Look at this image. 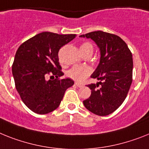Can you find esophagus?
I'll list each match as a JSON object with an SVG mask.
<instances>
[{
    "instance_id": "esophagus-1",
    "label": "esophagus",
    "mask_w": 149,
    "mask_h": 149,
    "mask_svg": "<svg viewBox=\"0 0 149 149\" xmlns=\"http://www.w3.org/2000/svg\"><path fill=\"white\" fill-rule=\"evenodd\" d=\"M75 85H76L77 86H78V87H82V85L81 84V83H79V82H75Z\"/></svg>"
}]
</instances>
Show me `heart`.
<instances>
[{
	"label": "heart",
	"instance_id": "heart-1",
	"mask_svg": "<svg viewBox=\"0 0 149 149\" xmlns=\"http://www.w3.org/2000/svg\"><path fill=\"white\" fill-rule=\"evenodd\" d=\"M80 51L82 54L86 52L93 53V47L88 42H85L81 45ZM91 68L87 66H74L67 72V76L74 80L82 81L91 73Z\"/></svg>",
	"mask_w": 149,
	"mask_h": 149
}]
</instances>
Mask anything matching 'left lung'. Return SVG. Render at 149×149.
Returning a JSON list of instances; mask_svg holds the SVG:
<instances>
[{
    "label": "left lung",
    "instance_id": "left-lung-1",
    "mask_svg": "<svg viewBox=\"0 0 149 149\" xmlns=\"http://www.w3.org/2000/svg\"><path fill=\"white\" fill-rule=\"evenodd\" d=\"M79 37L93 40L101 55L98 67L91 76L99 82L87 86L92 93L83 104L95 114L107 116L122 104L130 88L132 53L126 42L116 35L95 31Z\"/></svg>",
    "mask_w": 149,
    "mask_h": 149
}]
</instances>
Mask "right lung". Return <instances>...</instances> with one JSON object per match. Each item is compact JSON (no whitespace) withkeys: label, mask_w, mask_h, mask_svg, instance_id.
<instances>
[{"label":"right lung","mask_w":149,"mask_h":149,"mask_svg":"<svg viewBox=\"0 0 149 149\" xmlns=\"http://www.w3.org/2000/svg\"><path fill=\"white\" fill-rule=\"evenodd\" d=\"M75 37L44 32L19 47L12 66L15 86L23 103L35 113L46 114L57 109L65 91L74 84L70 78L59 79L63 72L58 51ZM48 74L56 79L47 81Z\"/></svg>","instance_id":"right-lung-1"}]
</instances>
